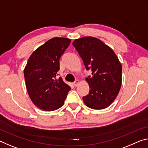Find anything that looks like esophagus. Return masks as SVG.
<instances>
[{
    "label": "esophagus",
    "instance_id": "esophagus-1",
    "mask_svg": "<svg viewBox=\"0 0 148 148\" xmlns=\"http://www.w3.org/2000/svg\"><path fill=\"white\" fill-rule=\"evenodd\" d=\"M79 80H78V79H76V80H75L74 82H73V84H74V86H77L79 84Z\"/></svg>",
    "mask_w": 148,
    "mask_h": 148
}]
</instances>
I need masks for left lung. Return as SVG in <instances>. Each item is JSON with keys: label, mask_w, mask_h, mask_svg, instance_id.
<instances>
[{"label": "left lung", "mask_w": 148, "mask_h": 148, "mask_svg": "<svg viewBox=\"0 0 148 148\" xmlns=\"http://www.w3.org/2000/svg\"><path fill=\"white\" fill-rule=\"evenodd\" d=\"M72 45L83 60L91 76L86 78L90 92L84 96L86 106L93 109H103L116 99L122 84V66L114 51L100 39L84 37Z\"/></svg>", "instance_id": "left-lung-1"}]
</instances>
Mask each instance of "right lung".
Listing matches in <instances>:
<instances>
[{"label":"right lung","mask_w":148,"mask_h":148,"mask_svg":"<svg viewBox=\"0 0 148 148\" xmlns=\"http://www.w3.org/2000/svg\"><path fill=\"white\" fill-rule=\"evenodd\" d=\"M68 38L54 37L37 48L28 59L23 74L25 86L34 104L43 111L59 109L71 88L57 79L60 58L69 46Z\"/></svg>","instance_id":"right-lung-1"}]
</instances>
